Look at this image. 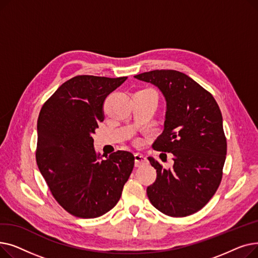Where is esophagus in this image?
Masks as SVG:
<instances>
[{
    "label": "esophagus",
    "instance_id": "34e87169",
    "mask_svg": "<svg viewBox=\"0 0 258 258\" xmlns=\"http://www.w3.org/2000/svg\"><path fill=\"white\" fill-rule=\"evenodd\" d=\"M146 162H147V160L142 154H140V153L135 154V166L139 167L141 165H144Z\"/></svg>",
    "mask_w": 258,
    "mask_h": 258
}]
</instances>
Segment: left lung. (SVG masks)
I'll return each instance as SVG.
<instances>
[{"instance_id":"1","label":"left lung","mask_w":258,"mask_h":258,"mask_svg":"<svg viewBox=\"0 0 258 258\" xmlns=\"http://www.w3.org/2000/svg\"><path fill=\"white\" fill-rule=\"evenodd\" d=\"M134 77L158 87L165 97L164 131L153 147L173 156L169 169L148 158L157 179L147 187V197L166 215L194 214L210 201L223 177L227 141L220 107L208 91L182 72L154 70Z\"/></svg>"}]
</instances>
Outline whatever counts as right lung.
Instances as JSON below:
<instances>
[{"instance_id":"1","label":"right lung","mask_w":258,"mask_h":258,"mask_svg":"<svg viewBox=\"0 0 258 258\" xmlns=\"http://www.w3.org/2000/svg\"><path fill=\"white\" fill-rule=\"evenodd\" d=\"M126 78L75 76L39 112L38 169L54 199L77 218H98L114 208L133 171L132 153L117 151L102 159L93 144L95 130L104 118L105 98Z\"/></svg>"}]
</instances>
